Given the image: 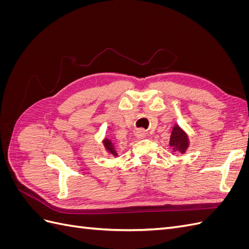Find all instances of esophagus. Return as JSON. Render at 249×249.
Returning <instances> with one entry per match:
<instances>
[{
  "instance_id": "obj_1",
  "label": "esophagus",
  "mask_w": 249,
  "mask_h": 249,
  "mask_svg": "<svg viewBox=\"0 0 249 249\" xmlns=\"http://www.w3.org/2000/svg\"><path fill=\"white\" fill-rule=\"evenodd\" d=\"M135 135H136V137H137L138 139H142V138L145 137V131L142 130V129L137 130L136 133H135Z\"/></svg>"
}]
</instances>
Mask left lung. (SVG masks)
Returning <instances> with one entry per match:
<instances>
[{
  "label": "left lung",
  "instance_id": "obj_1",
  "mask_svg": "<svg viewBox=\"0 0 249 249\" xmlns=\"http://www.w3.org/2000/svg\"><path fill=\"white\" fill-rule=\"evenodd\" d=\"M169 145L172 147L173 152L179 154H185L188 147H189V138H188V135L178 124L173 126Z\"/></svg>",
  "mask_w": 249,
  "mask_h": 249
}]
</instances>
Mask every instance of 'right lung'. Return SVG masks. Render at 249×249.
Here are the masks:
<instances>
[{"label": "right lung", "mask_w": 249, "mask_h": 249, "mask_svg": "<svg viewBox=\"0 0 249 249\" xmlns=\"http://www.w3.org/2000/svg\"><path fill=\"white\" fill-rule=\"evenodd\" d=\"M103 143H104V146L105 148H106L107 152L112 155L113 157H117V152H116V148H115V145L113 144V142L108 139V138H105L103 140Z\"/></svg>", "instance_id": "obj_1"}]
</instances>
